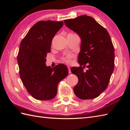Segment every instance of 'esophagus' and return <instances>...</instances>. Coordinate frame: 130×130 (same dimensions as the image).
<instances>
[{
  "label": "esophagus",
  "mask_w": 130,
  "mask_h": 130,
  "mask_svg": "<svg viewBox=\"0 0 130 130\" xmlns=\"http://www.w3.org/2000/svg\"><path fill=\"white\" fill-rule=\"evenodd\" d=\"M68 70H69V74H71V72L70 68L69 66H68Z\"/></svg>",
  "instance_id": "esophagus-1"
}]
</instances>
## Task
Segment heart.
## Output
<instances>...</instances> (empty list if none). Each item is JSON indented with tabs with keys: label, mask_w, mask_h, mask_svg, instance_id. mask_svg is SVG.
<instances>
[{
	"label": "heart",
	"mask_w": 130,
	"mask_h": 130,
	"mask_svg": "<svg viewBox=\"0 0 130 130\" xmlns=\"http://www.w3.org/2000/svg\"><path fill=\"white\" fill-rule=\"evenodd\" d=\"M72 57V55H68L67 56L62 58V60L63 61L67 63H70L71 61V58Z\"/></svg>",
	"instance_id": "obj_1"
}]
</instances>
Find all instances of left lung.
I'll list each match as a JSON object with an SVG mask.
<instances>
[{"label":"left lung","mask_w":130,"mask_h":130,"mask_svg":"<svg viewBox=\"0 0 130 130\" xmlns=\"http://www.w3.org/2000/svg\"><path fill=\"white\" fill-rule=\"evenodd\" d=\"M65 26L80 37L79 67L71 71L78 78L74 92L81 99L96 98L106 90L115 67L114 47L108 32L92 17L80 15L64 21ZM87 65L84 72L81 67Z\"/></svg>","instance_id":"1"}]
</instances>
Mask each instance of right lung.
Wrapping results in <instances>:
<instances>
[{
  "instance_id": "1",
  "label": "right lung",
  "mask_w": 130,
  "mask_h": 130,
  "mask_svg": "<svg viewBox=\"0 0 130 130\" xmlns=\"http://www.w3.org/2000/svg\"><path fill=\"white\" fill-rule=\"evenodd\" d=\"M63 24L62 21H39L21 41L17 56L19 75L28 92L40 101L53 99L59 83L68 75L62 63L51 68L46 65L52 38Z\"/></svg>"
}]
</instances>
